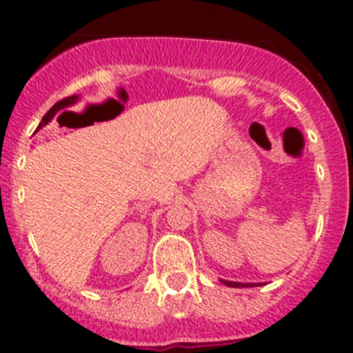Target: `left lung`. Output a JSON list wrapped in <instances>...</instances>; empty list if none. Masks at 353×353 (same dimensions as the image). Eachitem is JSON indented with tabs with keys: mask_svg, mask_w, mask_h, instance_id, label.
I'll use <instances>...</instances> for the list:
<instances>
[{
	"mask_svg": "<svg viewBox=\"0 0 353 353\" xmlns=\"http://www.w3.org/2000/svg\"><path fill=\"white\" fill-rule=\"evenodd\" d=\"M221 283L225 285H228V288H250L252 284H245V283H233V281H223L221 279ZM255 285H261V284H255Z\"/></svg>",
	"mask_w": 353,
	"mask_h": 353,
	"instance_id": "8db88e82",
	"label": "left lung"
}]
</instances>
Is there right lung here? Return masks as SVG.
<instances>
[{
  "mask_svg": "<svg viewBox=\"0 0 353 353\" xmlns=\"http://www.w3.org/2000/svg\"><path fill=\"white\" fill-rule=\"evenodd\" d=\"M77 101H79V96H69V98H64V99H61V101L55 103V105L52 106L49 111H47L46 117L42 118V121H40L39 128H42V127H46V125H49L50 121L54 120L55 114H57V111H61V110H64V108H69V106H74Z\"/></svg>",
  "mask_w": 353,
  "mask_h": 353,
  "instance_id": "1",
  "label": "right lung"
}]
</instances>
